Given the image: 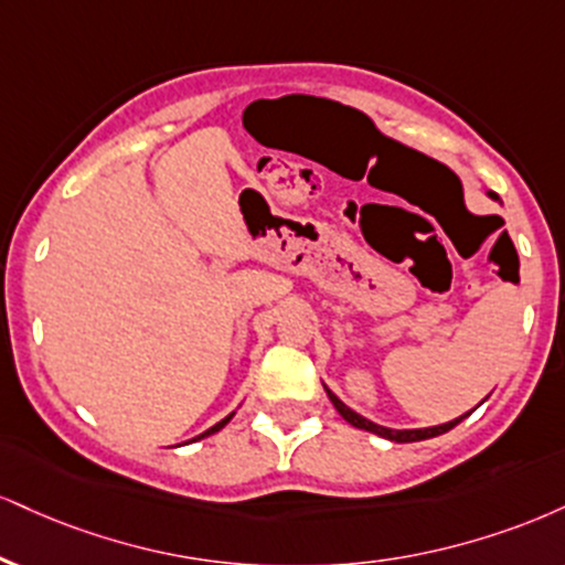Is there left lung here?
Returning <instances> with one entry per match:
<instances>
[{"instance_id": "1", "label": "left lung", "mask_w": 565, "mask_h": 565, "mask_svg": "<svg viewBox=\"0 0 565 565\" xmlns=\"http://www.w3.org/2000/svg\"><path fill=\"white\" fill-rule=\"evenodd\" d=\"M489 196H492L494 202H500V196L494 194V192H487ZM323 390H326V394H329V399L331 403H334V407L339 411V416H342L344 420H348V424H352L355 426V429H363V431H371V434H376V437H384V439H390V441H420V439H431V437H439V434H445V431H450L452 426H458L460 420L463 418H468V413H463V416H458V418H452V420H447V424H437V426H426V429H390V426H382V424H373V420H369L365 416H360V413H355L352 411L350 405H344L342 399L337 397L334 392L329 390V386L323 384ZM481 403H484V399H481ZM479 403V405H481Z\"/></svg>"}]
</instances>
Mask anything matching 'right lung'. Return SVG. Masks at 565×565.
<instances>
[{
    "label": "right lung",
    "instance_id": "add662e5",
    "mask_svg": "<svg viewBox=\"0 0 565 565\" xmlns=\"http://www.w3.org/2000/svg\"><path fill=\"white\" fill-rule=\"evenodd\" d=\"M234 413H236V411H234ZM234 413H228V416H226V418H223V420H217V424H215V426H210V429H207V431H202V434H200V437H194V439H189V441H196V439H205V437H210V434L221 431V429H223V426H226V424H228V420H231V418H234Z\"/></svg>",
    "mask_w": 565,
    "mask_h": 565
}]
</instances>
